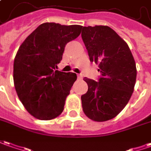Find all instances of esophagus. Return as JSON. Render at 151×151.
<instances>
[{
    "mask_svg": "<svg viewBox=\"0 0 151 151\" xmlns=\"http://www.w3.org/2000/svg\"><path fill=\"white\" fill-rule=\"evenodd\" d=\"M78 78L79 79H82V78H83V76L81 75V74H79V75H78Z\"/></svg>",
    "mask_w": 151,
    "mask_h": 151,
    "instance_id": "obj_1",
    "label": "esophagus"
}]
</instances>
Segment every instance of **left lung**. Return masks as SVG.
<instances>
[{
    "label": "left lung",
    "instance_id": "left-lung-1",
    "mask_svg": "<svg viewBox=\"0 0 151 151\" xmlns=\"http://www.w3.org/2000/svg\"><path fill=\"white\" fill-rule=\"evenodd\" d=\"M82 39L91 62L98 64V82L84 78L88 92L82 95L85 115L95 122L114 118L126 106L134 91L136 67L131 50L106 25L82 27Z\"/></svg>",
    "mask_w": 151,
    "mask_h": 151
}]
</instances>
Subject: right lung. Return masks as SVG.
Instances as JSON below:
<instances>
[{
  "instance_id": "right-lung-1",
  "label": "right lung",
  "mask_w": 151,
  "mask_h": 151,
  "mask_svg": "<svg viewBox=\"0 0 151 151\" xmlns=\"http://www.w3.org/2000/svg\"><path fill=\"white\" fill-rule=\"evenodd\" d=\"M82 27L46 22L19 46L14 60V85L24 108L34 117L49 121L64 109L77 74L55 68L62 60L65 45L79 36Z\"/></svg>"
}]
</instances>
